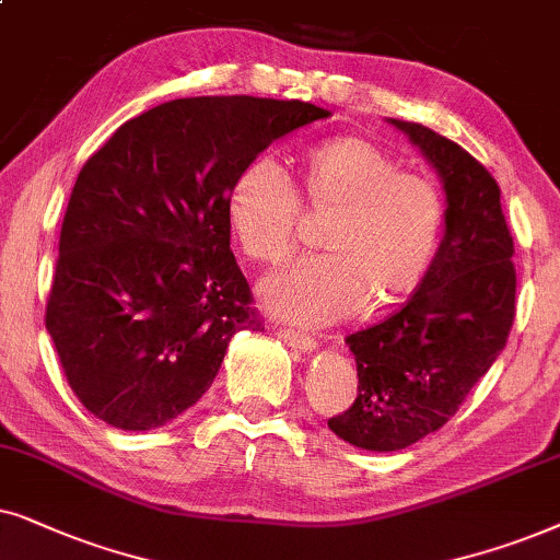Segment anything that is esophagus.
Listing matches in <instances>:
<instances>
[{
	"instance_id": "1",
	"label": "esophagus",
	"mask_w": 560,
	"mask_h": 560,
	"mask_svg": "<svg viewBox=\"0 0 560 560\" xmlns=\"http://www.w3.org/2000/svg\"><path fill=\"white\" fill-rule=\"evenodd\" d=\"M279 338L289 342L292 348H300V350H315L317 348L315 335H310L304 330H294V327H279Z\"/></svg>"
}]
</instances>
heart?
<instances>
[{"label": "heart", "instance_id": "heart-1", "mask_svg": "<svg viewBox=\"0 0 560 560\" xmlns=\"http://www.w3.org/2000/svg\"><path fill=\"white\" fill-rule=\"evenodd\" d=\"M327 214L325 256L302 258L260 284L266 307L296 323L348 317L363 302L386 307L412 292L435 258L445 228L441 186L399 168L382 145L358 136L327 138L302 155L300 197L271 159L237 171L225 197L230 233L245 256L281 264L300 241L302 205Z\"/></svg>", "mask_w": 560, "mask_h": 560}]
</instances>
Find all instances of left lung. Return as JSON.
Returning <instances> with one entry per match:
<instances>
[{
  "mask_svg": "<svg viewBox=\"0 0 560 560\" xmlns=\"http://www.w3.org/2000/svg\"><path fill=\"white\" fill-rule=\"evenodd\" d=\"M445 189V233L417 292L384 323L348 335L358 397L327 420L363 451L389 453L441 430L502 353L514 323V243L499 184L435 130L389 119Z\"/></svg>",
  "mask_w": 560,
  "mask_h": 560,
  "instance_id": "1",
  "label": "left lung"
}]
</instances>
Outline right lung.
Segmentation results:
<instances>
[{
  "instance_id": "right-lung-1",
  "label": "right lung",
  "mask_w": 560,
  "mask_h": 560,
  "mask_svg": "<svg viewBox=\"0 0 560 560\" xmlns=\"http://www.w3.org/2000/svg\"><path fill=\"white\" fill-rule=\"evenodd\" d=\"M330 117L300 100L189 96L128 119L79 171L46 327L94 417L153 430L202 399L237 330H258L225 197L273 140Z\"/></svg>"
}]
</instances>
